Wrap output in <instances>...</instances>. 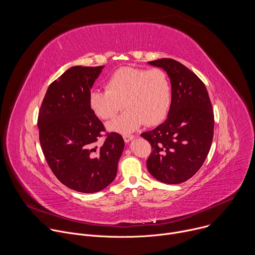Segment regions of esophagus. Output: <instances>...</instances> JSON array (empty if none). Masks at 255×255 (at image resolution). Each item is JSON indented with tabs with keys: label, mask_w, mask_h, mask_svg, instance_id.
I'll return each mask as SVG.
<instances>
[{
	"label": "esophagus",
	"mask_w": 255,
	"mask_h": 255,
	"mask_svg": "<svg viewBox=\"0 0 255 255\" xmlns=\"http://www.w3.org/2000/svg\"><path fill=\"white\" fill-rule=\"evenodd\" d=\"M123 138H124V141H125L126 143H129L131 140H133V139H134V136H133V135L124 134V135H123Z\"/></svg>",
	"instance_id": "34e87169"
}]
</instances>
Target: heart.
<instances>
[{
  "label": "heart",
  "mask_w": 255,
  "mask_h": 255,
  "mask_svg": "<svg viewBox=\"0 0 255 255\" xmlns=\"http://www.w3.org/2000/svg\"><path fill=\"white\" fill-rule=\"evenodd\" d=\"M170 101L168 79L159 68L121 67L108 78L106 89H94L89 94V106L101 119H112L127 107L122 115L108 124L111 131L119 133L133 132L144 123H160Z\"/></svg>",
  "instance_id": "obj_1"
}]
</instances>
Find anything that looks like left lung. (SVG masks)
I'll return each instance as SVG.
<instances>
[{
	"instance_id": "8db88e82",
	"label": "left lung",
	"mask_w": 255,
	"mask_h": 255,
	"mask_svg": "<svg viewBox=\"0 0 255 255\" xmlns=\"http://www.w3.org/2000/svg\"><path fill=\"white\" fill-rule=\"evenodd\" d=\"M148 63L166 71L171 84V103L167 119L141 134L152 150L146 164L154 178L176 185L191 178L210 151L213 108L204 83L184 64L171 58Z\"/></svg>"
}]
</instances>
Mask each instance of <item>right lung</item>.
Listing matches in <instances>:
<instances>
[{
	"mask_svg": "<svg viewBox=\"0 0 255 255\" xmlns=\"http://www.w3.org/2000/svg\"><path fill=\"white\" fill-rule=\"evenodd\" d=\"M104 66H72L47 89L38 115L39 140L45 159L61 184L80 193H97L117 174L124 140L106 135L89 106V94Z\"/></svg>",
	"mask_w": 255,
	"mask_h": 255,
	"instance_id": "right-lung-1",
	"label": "right lung"
}]
</instances>
